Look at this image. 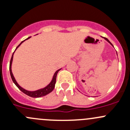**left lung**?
I'll return each instance as SVG.
<instances>
[{"instance_id": "left-lung-1", "label": "left lung", "mask_w": 130, "mask_h": 130, "mask_svg": "<svg viewBox=\"0 0 130 130\" xmlns=\"http://www.w3.org/2000/svg\"><path fill=\"white\" fill-rule=\"evenodd\" d=\"M104 38V39H105V40H106V41H108V42H109V43H110V44H111V42H110V41H109L108 40H107V38Z\"/></svg>"}]
</instances>
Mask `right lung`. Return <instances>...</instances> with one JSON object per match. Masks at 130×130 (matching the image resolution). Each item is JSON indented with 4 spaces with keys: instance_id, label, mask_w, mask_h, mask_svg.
<instances>
[{
    "instance_id": "obj_1",
    "label": "right lung",
    "mask_w": 130,
    "mask_h": 130,
    "mask_svg": "<svg viewBox=\"0 0 130 130\" xmlns=\"http://www.w3.org/2000/svg\"><path fill=\"white\" fill-rule=\"evenodd\" d=\"M29 38L30 37H29L28 38H27V39H29ZM27 39H26V40H27ZM25 40L23 41H22L21 43L20 44H19V45L17 46L16 49L18 48V47L19 46L21 45V43H23V42ZM16 49H15V50H16ZM14 53H13L12 55L11 59H10V65H9V70H10V76H11V78H12V80L13 82L15 84V86H16L17 87H18V88H19V90H21V91L23 92V93H24L25 94H26V95H29V96H30V97H32V98H40V97H43V96H44V95H47V94H48L49 93H50L52 91V90L54 89L55 86V83H56V79H57V73L59 71H60V70H61V69H59V70H58L55 73L52 82H51L50 84H48V86H46V87H44V88L41 89H40V90H36V91H28V90H25L23 88H22L21 87H20V86H19V84L17 83L16 81H15V78H14V76H13V74H12V70H11V65H12V62L13 55H14Z\"/></svg>"
}]
</instances>
